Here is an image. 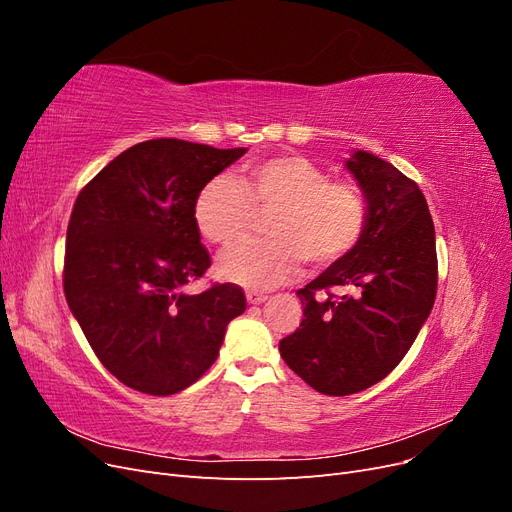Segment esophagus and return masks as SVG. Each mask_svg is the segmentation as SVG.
Returning <instances> with one entry per match:
<instances>
[{
	"label": "esophagus",
	"instance_id": "esophagus-1",
	"mask_svg": "<svg viewBox=\"0 0 512 512\" xmlns=\"http://www.w3.org/2000/svg\"><path fill=\"white\" fill-rule=\"evenodd\" d=\"M245 299H247V303L260 305V303H265V301H267V294H262V292H247V294H245Z\"/></svg>",
	"mask_w": 512,
	"mask_h": 512
}]
</instances>
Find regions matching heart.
<instances>
[{
  "label": "heart",
  "mask_w": 512,
  "mask_h": 512,
  "mask_svg": "<svg viewBox=\"0 0 512 512\" xmlns=\"http://www.w3.org/2000/svg\"><path fill=\"white\" fill-rule=\"evenodd\" d=\"M256 213H271L269 241H245L218 260L226 282L271 290L297 277L303 258L331 265L359 243L367 224L363 192L329 181L327 170L305 156H275L245 166L237 181L220 175L200 188L194 220L207 241L230 245L250 232Z\"/></svg>",
  "instance_id": "b5f03b06"
}]
</instances>
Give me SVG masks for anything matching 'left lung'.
Instances as JSON below:
<instances>
[{
  "mask_svg": "<svg viewBox=\"0 0 512 512\" xmlns=\"http://www.w3.org/2000/svg\"><path fill=\"white\" fill-rule=\"evenodd\" d=\"M346 168L367 203L352 250L297 290L301 327L280 342L286 365L324 395L369 389L404 359L438 288L436 228L418 185L386 160L356 149ZM351 292L335 300L330 290ZM327 291V298H318Z\"/></svg>",
  "mask_w": 512,
  "mask_h": 512,
  "instance_id": "1",
  "label": "left lung"
}]
</instances>
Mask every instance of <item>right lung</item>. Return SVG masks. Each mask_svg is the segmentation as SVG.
Masks as SVG:
<instances>
[{"instance_id":"right-lung-1","label":"right lung","mask_w":512,"mask_h":512,"mask_svg":"<svg viewBox=\"0 0 512 512\" xmlns=\"http://www.w3.org/2000/svg\"><path fill=\"white\" fill-rule=\"evenodd\" d=\"M245 151L145 141L108 162L76 198L66 301L100 363L134 391L188 389L218 359L228 322L245 312L235 284L183 292L211 267L196 196Z\"/></svg>"}]
</instances>
